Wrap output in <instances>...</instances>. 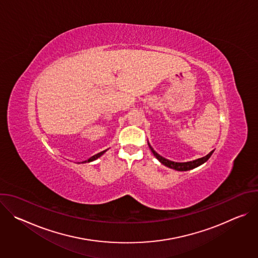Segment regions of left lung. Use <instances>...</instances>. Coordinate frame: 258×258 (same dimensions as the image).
<instances>
[{
    "instance_id": "8db88e82",
    "label": "left lung",
    "mask_w": 258,
    "mask_h": 258,
    "mask_svg": "<svg viewBox=\"0 0 258 258\" xmlns=\"http://www.w3.org/2000/svg\"><path fill=\"white\" fill-rule=\"evenodd\" d=\"M148 145H149V148L151 149L152 153L154 154V156H155L163 165H165V166H167V167H169V168H173V169L178 170V171L190 170V169H193V168H195V167H197V166L203 164L204 162H206V161L210 158V156H211L212 153H213V151H211V152H210L209 154H207L206 156H204V157H202V158H198V159L193 160V161H188V162H174V161H170V160H168V159L162 157V156L159 155L158 153H156L149 143H148Z\"/></svg>"
}]
</instances>
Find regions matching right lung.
<instances>
[{
	"instance_id": "1",
	"label": "right lung",
	"mask_w": 258,
	"mask_h": 258,
	"mask_svg": "<svg viewBox=\"0 0 258 258\" xmlns=\"http://www.w3.org/2000/svg\"><path fill=\"white\" fill-rule=\"evenodd\" d=\"M107 150H104V151H102V152H100V153H98V154H96V155H94V156H92L91 158H89L88 160H86V161H84L83 163H86V162H91V161H94V160H96V159H98L100 156H102L105 152H106Z\"/></svg>"
}]
</instances>
